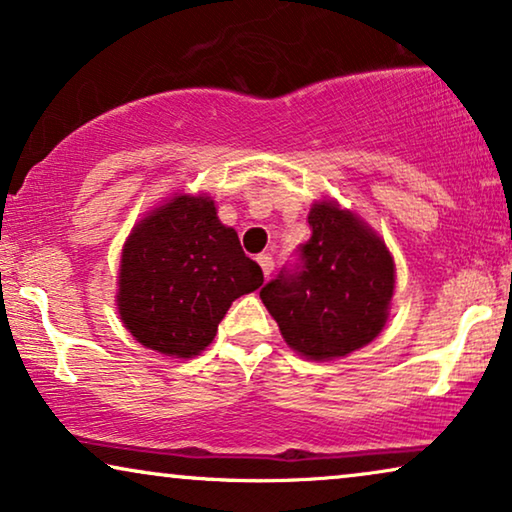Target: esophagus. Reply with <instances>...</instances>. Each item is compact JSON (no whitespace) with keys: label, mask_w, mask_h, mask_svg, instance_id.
Wrapping results in <instances>:
<instances>
[{"label":"esophagus","mask_w":512,"mask_h":512,"mask_svg":"<svg viewBox=\"0 0 512 512\" xmlns=\"http://www.w3.org/2000/svg\"><path fill=\"white\" fill-rule=\"evenodd\" d=\"M258 265H261V270H263L265 277H270L272 270H275V261H272L270 254H261V256H258Z\"/></svg>","instance_id":"esophagus-1"}]
</instances>
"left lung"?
I'll list each match as a JSON object with an SVG mask.
<instances>
[{
    "label": "left lung",
    "instance_id": "left-lung-1",
    "mask_svg": "<svg viewBox=\"0 0 512 512\" xmlns=\"http://www.w3.org/2000/svg\"><path fill=\"white\" fill-rule=\"evenodd\" d=\"M310 242L261 289L284 340L310 359L352 354L377 338L394 296V261L373 230L333 202L312 207Z\"/></svg>",
    "mask_w": 512,
    "mask_h": 512
}]
</instances>
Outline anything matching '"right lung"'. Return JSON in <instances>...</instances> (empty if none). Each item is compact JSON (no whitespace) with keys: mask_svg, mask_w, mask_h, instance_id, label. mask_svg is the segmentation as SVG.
<instances>
[{"mask_svg":"<svg viewBox=\"0 0 512 512\" xmlns=\"http://www.w3.org/2000/svg\"><path fill=\"white\" fill-rule=\"evenodd\" d=\"M263 284L214 202L179 195L132 230L121 258L118 310L144 347L188 359L214 340L235 298Z\"/></svg>","mask_w":512,"mask_h":512,"instance_id":"right-lung-1","label":"right lung"}]
</instances>
